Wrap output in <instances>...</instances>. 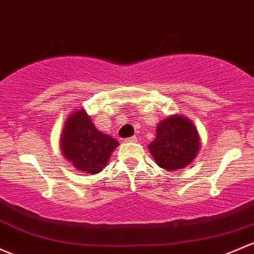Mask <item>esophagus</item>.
Listing matches in <instances>:
<instances>
[{
	"instance_id": "34e87169",
	"label": "esophagus",
	"mask_w": 254,
	"mask_h": 254,
	"mask_svg": "<svg viewBox=\"0 0 254 254\" xmlns=\"http://www.w3.org/2000/svg\"><path fill=\"white\" fill-rule=\"evenodd\" d=\"M125 142H136V141H137V137H136V136H131V137H127V138H125Z\"/></svg>"
}]
</instances>
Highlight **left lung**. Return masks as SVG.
I'll return each mask as SVG.
<instances>
[{
  "instance_id": "obj_1",
  "label": "left lung",
  "mask_w": 254,
  "mask_h": 254,
  "mask_svg": "<svg viewBox=\"0 0 254 254\" xmlns=\"http://www.w3.org/2000/svg\"><path fill=\"white\" fill-rule=\"evenodd\" d=\"M199 136L190 119L170 116L157 125L154 141L148 149L157 164L165 170L184 169L199 151Z\"/></svg>"
}]
</instances>
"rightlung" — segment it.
Segmentation results:
<instances>
[{
    "mask_svg": "<svg viewBox=\"0 0 254 254\" xmlns=\"http://www.w3.org/2000/svg\"><path fill=\"white\" fill-rule=\"evenodd\" d=\"M118 145V141L96 129L84 109L70 114L61 136L64 157L80 172L89 174L100 173Z\"/></svg>",
    "mask_w": 254,
    "mask_h": 254,
    "instance_id": "right-lung-1",
    "label": "right lung"
}]
</instances>
